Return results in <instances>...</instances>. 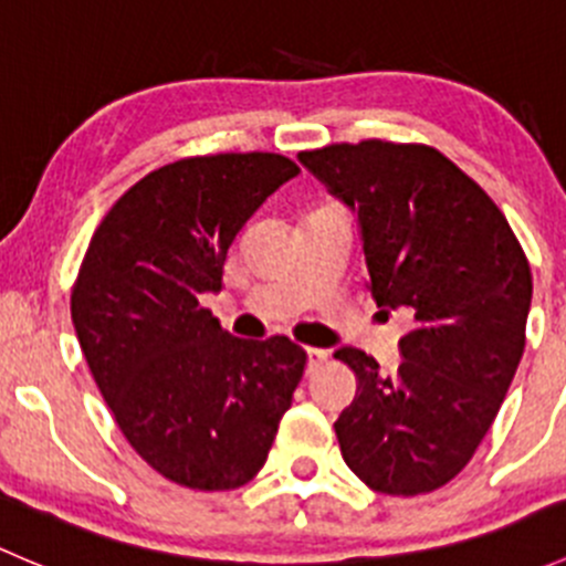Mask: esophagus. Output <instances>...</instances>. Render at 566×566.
I'll return each instance as SVG.
<instances>
[{
    "label": "esophagus",
    "mask_w": 566,
    "mask_h": 566,
    "mask_svg": "<svg viewBox=\"0 0 566 566\" xmlns=\"http://www.w3.org/2000/svg\"><path fill=\"white\" fill-rule=\"evenodd\" d=\"M306 358H310V367H319L328 358V353L319 350V347H306Z\"/></svg>",
    "instance_id": "esophagus-1"
}]
</instances>
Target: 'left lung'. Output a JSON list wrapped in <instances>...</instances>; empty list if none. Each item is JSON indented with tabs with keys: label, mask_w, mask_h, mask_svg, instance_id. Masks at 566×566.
Returning a JSON list of instances; mask_svg holds the SVG:
<instances>
[{
	"label": "left lung",
	"mask_w": 566,
	"mask_h": 566,
	"mask_svg": "<svg viewBox=\"0 0 566 566\" xmlns=\"http://www.w3.org/2000/svg\"><path fill=\"white\" fill-rule=\"evenodd\" d=\"M358 213L380 315L402 312V364L384 375L356 347V399L334 430L347 468L375 493L443 488L488 436L526 347L531 268L499 205L427 145L364 139L298 153Z\"/></svg>",
	"instance_id": "1"
}]
</instances>
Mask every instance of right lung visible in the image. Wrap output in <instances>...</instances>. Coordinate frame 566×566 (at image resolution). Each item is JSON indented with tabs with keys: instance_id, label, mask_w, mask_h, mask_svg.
<instances>
[{
	"instance_id": "1",
	"label": "right lung",
	"mask_w": 566,
	"mask_h": 566,
	"mask_svg": "<svg viewBox=\"0 0 566 566\" xmlns=\"http://www.w3.org/2000/svg\"><path fill=\"white\" fill-rule=\"evenodd\" d=\"M298 172L279 153L167 164L112 205L78 268L71 317L90 373L125 441L180 488L251 482L304 378L287 336L238 339L202 306L238 232Z\"/></svg>"
}]
</instances>
